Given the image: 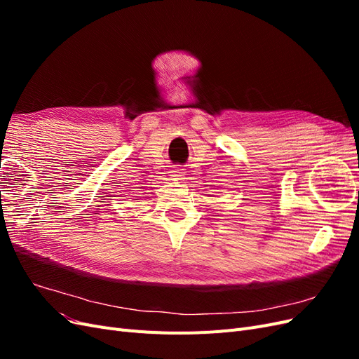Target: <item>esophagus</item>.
Returning <instances> with one entry per match:
<instances>
[{
	"label": "esophagus",
	"mask_w": 359,
	"mask_h": 359,
	"mask_svg": "<svg viewBox=\"0 0 359 359\" xmlns=\"http://www.w3.org/2000/svg\"><path fill=\"white\" fill-rule=\"evenodd\" d=\"M184 175V172L181 169H172L170 170V177H175V180H181V177Z\"/></svg>",
	"instance_id": "obj_1"
}]
</instances>
